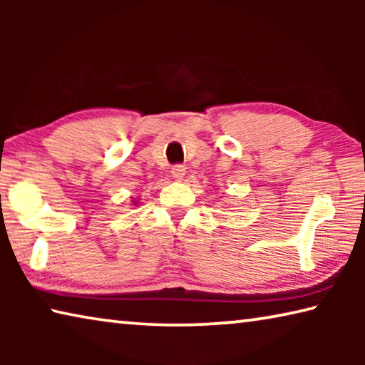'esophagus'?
<instances>
[{
    "instance_id": "obj_1",
    "label": "esophagus",
    "mask_w": 365,
    "mask_h": 365,
    "mask_svg": "<svg viewBox=\"0 0 365 365\" xmlns=\"http://www.w3.org/2000/svg\"><path fill=\"white\" fill-rule=\"evenodd\" d=\"M170 172H172V175H174L175 178H178V180H180V178H183L187 169H185V165H182V164H175V165H172V170Z\"/></svg>"
}]
</instances>
